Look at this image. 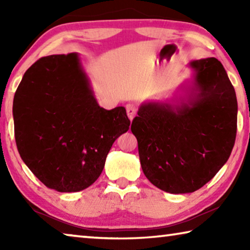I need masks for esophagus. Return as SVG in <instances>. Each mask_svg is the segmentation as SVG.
Returning a JSON list of instances; mask_svg holds the SVG:
<instances>
[{
    "label": "esophagus",
    "mask_w": 250,
    "mask_h": 250,
    "mask_svg": "<svg viewBox=\"0 0 250 250\" xmlns=\"http://www.w3.org/2000/svg\"><path fill=\"white\" fill-rule=\"evenodd\" d=\"M125 109H126V115H128L129 119L132 120L135 117V115H137V111H138L137 105L134 104H128L125 105Z\"/></svg>",
    "instance_id": "34e87169"
}]
</instances>
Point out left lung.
Instances as JSON below:
<instances>
[{"label":"left lung","instance_id":"8db88e82","mask_svg":"<svg viewBox=\"0 0 250 250\" xmlns=\"http://www.w3.org/2000/svg\"><path fill=\"white\" fill-rule=\"evenodd\" d=\"M189 67L186 103L142 104L131 125L146 179L172 194L195 192L213 179L236 139V94L222 62L210 57Z\"/></svg>","mask_w":250,"mask_h":250}]
</instances>
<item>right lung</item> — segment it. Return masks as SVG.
Here are the masks:
<instances>
[{
	"mask_svg": "<svg viewBox=\"0 0 250 250\" xmlns=\"http://www.w3.org/2000/svg\"><path fill=\"white\" fill-rule=\"evenodd\" d=\"M15 141L24 163L57 192H79L100 176L116 139L129 130L124 107L97 104L78 54L42 57L14 96Z\"/></svg>",
	"mask_w": 250,
	"mask_h": 250,
	"instance_id": "1",
	"label": "right lung"
}]
</instances>
